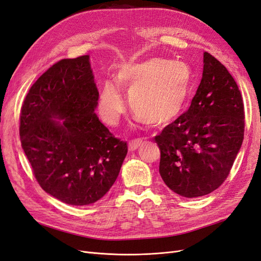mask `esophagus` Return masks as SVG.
<instances>
[{
    "label": "esophagus",
    "mask_w": 261,
    "mask_h": 261,
    "mask_svg": "<svg viewBox=\"0 0 261 261\" xmlns=\"http://www.w3.org/2000/svg\"><path fill=\"white\" fill-rule=\"evenodd\" d=\"M140 145H141V140H132V141H129L128 143V149H129V151H135L136 149H138L139 147H140Z\"/></svg>",
    "instance_id": "obj_1"
}]
</instances>
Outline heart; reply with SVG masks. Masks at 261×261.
<instances>
[{
    "label": "heart",
    "instance_id": "b5f03b06",
    "mask_svg": "<svg viewBox=\"0 0 261 261\" xmlns=\"http://www.w3.org/2000/svg\"><path fill=\"white\" fill-rule=\"evenodd\" d=\"M193 81L185 62L151 58L132 63L120 69L117 84L106 82L99 96V112L107 124L115 126L125 112L122 88L129 94L133 113L140 121L162 126L181 113Z\"/></svg>",
    "mask_w": 261,
    "mask_h": 261
}]
</instances>
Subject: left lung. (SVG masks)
<instances>
[{
  "instance_id": "left-lung-1",
  "label": "left lung",
  "mask_w": 261,
  "mask_h": 261,
  "mask_svg": "<svg viewBox=\"0 0 261 261\" xmlns=\"http://www.w3.org/2000/svg\"><path fill=\"white\" fill-rule=\"evenodd\" d=\"M244 128L238 84L223 64L204 52L202 78L191 107L154 137L165 185L187 198L215 191L231 171Z\"/></svg>"
}]
</instances>
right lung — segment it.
Segmentation results:
<instances>
[{"mask_svg":"<svg viewBox=\"0 0 261 261\" xmlns=\"http://www.w3.org/2000/svg\"><path fill=\"white\" fill-rule=\"evenodd\" d=\"M89 55L55 63L23 101L19 135L44 192L73 206L98 201L112 187L127 154L94 113L99 91Z\"/></svg>","mask_w":261,"mask_h":261,"instance_id":"add662e5","label":"right lung"}]
</instances>
